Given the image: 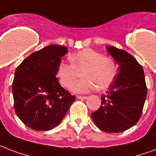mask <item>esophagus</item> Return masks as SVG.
<instances>
[{
    "instance_id": "34e87169",
    "label": "esophagus",
    "mask_w": 156,
    "mask_h": 156,
    "mask_svg": "<svg viewBox=\"0 0 156 156\" xmlns=\"http://www.w3.org/2000/svg\"><path fill=\"white\" fill-rule=\"evenodd\" d=\"M77 98L80 100H85L87 99V97H85V96H77Z\"/></svg>"
}]
</instances>
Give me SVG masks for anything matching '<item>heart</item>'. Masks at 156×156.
<instances>
[{
	"mask_svg": "<svg viewBox=\"0 0 156 156\" xmlns=\"http://www.w3.org/2000/svg\"><path fill=\"white\" fill-rule=\"evenodd\" d=\"M71 64L60 62L57 67L56 77L61 85L70 88L82 72L80 81L72 87L74 92H87L108 88L115 79L117 69L110 57L86 48L70 55Z\"/></svg>",
	"mask_w": 156,
	"mask_h": 156,
	"instance_id": "1",
	"label": "heart"
}]
</instances>
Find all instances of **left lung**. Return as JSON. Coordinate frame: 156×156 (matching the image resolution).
<instances>
[{"label":"left lung","instance_id":"8db88e82","mask_svg":"<svg viewBox=\"0 0 156 156\" xmlns=\"http://www.w3.org/2000/svg\"><path fill=\"white\" fill-rule=\"evenodd\" d=\"M119 73L101 96V105L91 113L96 125L105 133H121L136 124L142 114L147 87L142 66L132 55L115 46H107Z\"/></svg>","mask_w":156,"mask_h":156}]
</instances>
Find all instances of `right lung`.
<instances>
[{
  "label": "right lung",
  "instance_id": "right-lung-1",
  "mask_svg": "<svg viewBox=\"0 0 156 156\" xmlns=\"http://www.w3.org/2000/svg\"><path fill=\"white\" fill-rule=\"evenodd\" d=\"M66 53V46L50 45L32 53L15 70L12 83L14 108L31 129L55 128L75 101V96L63 88L55 76Z\"/></svg>",
  "mask_w": 156,
  "mask_h": 156
}]
</instances>
